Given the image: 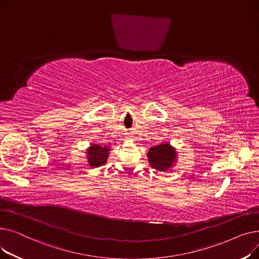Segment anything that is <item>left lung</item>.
Segmentation results:
<instances>
[{
    "label": "left lung",
    "instance_id": "obj_1",
    "mask_svg": "<svg viewBox=\"0 0 259 259\" xmlns=\"http://www.w3.org/2000/svg\"><path fill=\"white\" fill-rule=\"evenodd\" d=\"M150 166L157 171H168L178 161V152L169 142L153 146L147 153Z\"/></svg>",
    "mask_w": 259,
    "mask_h": 259
}]
</instances>
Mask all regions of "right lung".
Returning a JSON list of instances; mask_svg holds the SVG:
<instances>
[{"mask_svg": "<svg viewBox=\"0 0 259 259\" xmlns=\"http://www.w3.org/2000/svg\"><path fill=\"white\" fill-rule=\"evenodd\" d=\"M110 150L111 149L107 146L102 147L97 144H90V147L86 149L87 151L86 157L88 159V165L93 168L105 165L107 162Z\"/></svg>", "mask_w": 259, "mask_h": 259, "instance_id": "right-lung-1", "label": "right lung"}]
</instances>
